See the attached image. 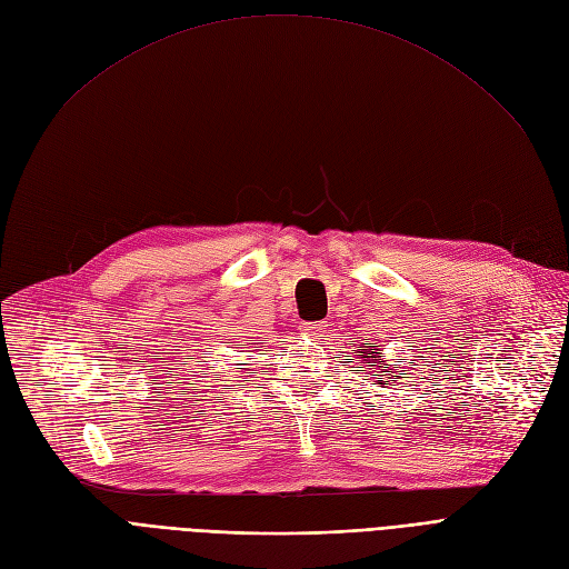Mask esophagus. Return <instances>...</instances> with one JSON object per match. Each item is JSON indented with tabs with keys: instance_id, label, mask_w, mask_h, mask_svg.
<instances>
[{
	"instance_id": "obj_1",
	"label": "esophagus",
	"mask_w": 569,
	"mask_h": 569,
	"mask_svg": "<svg viewBox=\"0 0 569 569\" xmlns=\"http://www.w3.org/2000/svg\"><path fill=\"white\" fill-rule=\"evenodd\" d=\"M325 327H327L325 322H301L299 331L306 333V336H317V333L325 331Z\"/></svg>"
}]
</instances>
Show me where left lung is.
Returning <instances> with one entry per match:
<instances>
[{"instance_id":"left-lung-1","label":"left lung","mask_w":569,"mask_h":569,"mask_svg":"<svg viewBox=\"0 0 569 569\" xmlns=\"http://www.w3.org/2000/svg\"><path fill=\"white\" fill-rule=\"evenodd\" d=\"M359 359V369H369L371 376H380L382 380H373V385H380V388H385V385L392 382V373L399 371L397 363H390V361H380L382 359V352H380V346L376 343H363L361 346V352L357 355ZM406 373H399L397 378H403Z\"/></svg>"}]
</instances>
